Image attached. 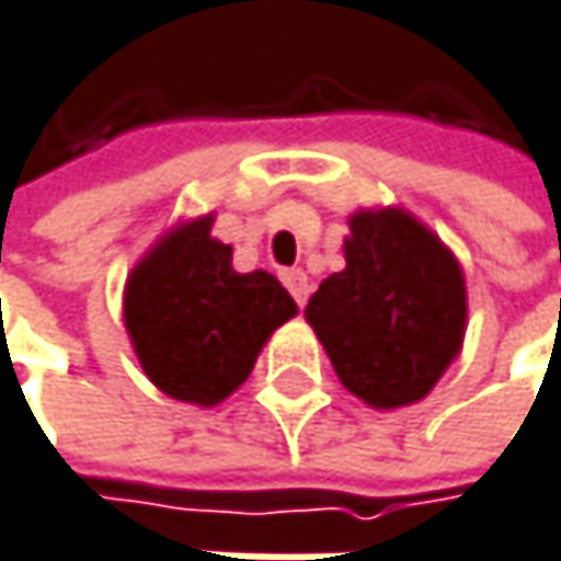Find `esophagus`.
Returning <instances> with one entry per match:
<instances>
[{"label": "esophagus", "instance_id": "34e87169", "mask_svg": "<svg viewBox=\"0 0 561 561\" xmlns=\"http://www.w3.org/2000/svg\"><path fill=\"white\" fill-rule=\"evenodd\" d=\"M282 282H285V288L291 291L295 305L305 308V301H308V295H311V282H308V276H305L301 270H285V273H282Z\"/></svg>", "mask_w": 561, "mask_h": 561}]
</instances>
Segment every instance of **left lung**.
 Listing matches in <instances>:
<instances>
[{"label":"left lung","instance_id":"1","mask_svg":"<svg viewBox=\"0 0 561 561\" xmlns=\"http://www.w3.org/2000/svg\"><path fill=\"white\" fill-rule=\"evenodd\" d=\"M350 230L346 270L321 282L305 318L356 398L373 408L414 404L462 346V270L398 208L359 211Z\"/></svg>","mask_w":561,"mask_h":561}]
</instances>
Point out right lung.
I'll list each match as a JSON object with an SVG mask.
<instances>
[{
	"instance_id": "right-lung-1",
	"label": "right lung",
	"mask_w": 561,
	"mask_h": 561,
	"mask_svg": "<svg viewBox=\"0 0 561 561\" xmlns=\"http://www.w3.org/2000/svg\"><path fill=\"white\" fill-rule=\"evenodd\" d=\"M295 311L276 276L233 273L211 218L160 240L125 291V324L147 379L202 408L247 382L270 333Z\"/></svg>"
}]
</instances>
